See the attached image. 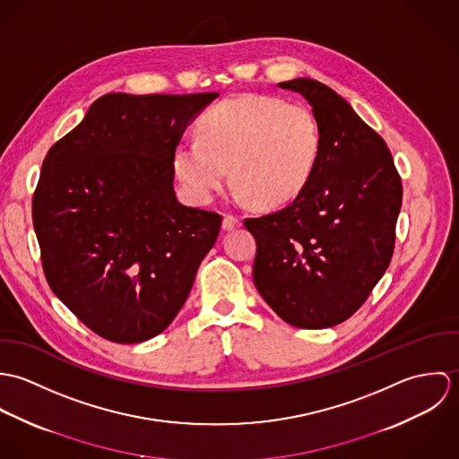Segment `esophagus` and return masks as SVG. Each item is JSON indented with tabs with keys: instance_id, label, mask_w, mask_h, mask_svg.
Here are the masks:
<instances>
[{
	"instance_id": "34e87169",
	"label": "esophagus",
	"mask_w": 459,
	"mask_h": 459,
	"mask_svg": "<svg viewBox=\"0 0 459 459\" xmlns=\"http://www.w3.org/2000/svg\"><path fill=\"white\" fill-rule=\"evenodd\" d=\"M240 224H242L240 219H237V217H233V215H226V217L222 219V230H224V231H231V230L238 228Z\"/></svg>"
}]
</instances>
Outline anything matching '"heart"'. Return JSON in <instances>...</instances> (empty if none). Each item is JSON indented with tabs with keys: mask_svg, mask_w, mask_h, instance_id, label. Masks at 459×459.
I'll list each match as a JSON object with an SVG mask.
<instances>
[{
	"mask_svg": "<svg viewBox=\"0 0 459 459\" xmlns=\"http://www.w3.org/2000/svg\"><path fill=\"white\" fill-rule=\"evenodd\" d=\"M322 150L315 115L281 99L242 93L210 108L197 122V139L173 152L175 171L189 195L206 203L228 180L237 197L262 208L281 206L311 178Z\"/></svg>",
	"mask_w": 459,
	"mask_h": 459,
	"instance_id": "1",
	"label": "heart"
}]
</instances>
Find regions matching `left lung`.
Listing matches in <instances>:
<instances>
[{
	"label": "left lung",
	"instance_id": "obj_1",
	"mask_svg": "<svg viewBox=\"0 0 459 459\" xmlns=\"http://www.w3.org/2000/svg\"><path fill=\"white\" fill-rule=\"evenodd\" d=\"M279 86L311 104L322 150L293 203L246 219L258 247L253 279L286 324L333 327L366 302L391 263L403 186L385 141L341 95L309 77Z\"/></svg>",
	"mask_w": 459,
	"mask_h": 459
}]
</instances>
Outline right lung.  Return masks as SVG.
Masks as SVG:
<instances>
[{
	"instance_id": "obj_1",
	"label": "right lung",
	"mask_w": 459,
	"mask_h": 459,
	"mask_svg": "<svg viewBox=\"0 0 459 459\" xmlns=\"http://www.w3.org/2000/svg\"><path fill=\"white\" fill-rule=\"evenodd\" d=\"M217 97L108 93L44 159L33 228L46 279L108 341L168 328L217 240L222 217L173 189L175 146Z\"/></svg>"
}]
</instances>
